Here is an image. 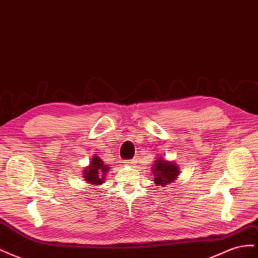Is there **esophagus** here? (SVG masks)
I'll list each match as a JSON object with an SVG mask.
<instances>
[{
  "label": "esophagus",
  "instance_id": "obj_1",
  "mask_svg": "<svg viewBox=\"0 0 258 258\" xmlns=\"http://www.w3.org/2000/svg\"><path fill=\"white\" fill-rule=\"evenodd\" d=\"M126 163H127L128 166H134V165H136V163H137V160H135V159H132V160H128Z\"/></svg>",
  "mask_w": 258,
  "mask_h": 258
}]
</instances>
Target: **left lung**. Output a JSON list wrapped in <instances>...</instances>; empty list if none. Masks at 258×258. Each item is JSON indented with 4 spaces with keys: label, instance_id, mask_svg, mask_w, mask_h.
Masks as SVG:
<instances>
[{
    "label": "left lung",
    "instance_id": "1",
    "mask_svg": "<svg viewBox=\"0 0 258 258\" xmlns=\"http://www.w3.org/2000/svg\"><path fill=\"white\" fill-rule=\"evenodd\" d=\"M155 163L152 166V173L156 186L166 187L173 183L179 175V168L174 161L166 159L163 156H155Z\"/></svg>",
    "mask_w": 258,
    "mask_h": 258
}]
</instances>
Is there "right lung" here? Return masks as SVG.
<instances>
[{
	"instance_id": "add662e5",
	"label": "right lung",
	"mask_w": 258,
	"mask_h": 258,
	"mask_svg": "<svg viewBox=\"0 0 258 258\" xmlns=\"http://www.w3.org/2000/svg\"><path fill=\"white\" fill-rule=\"evenodd\" d=\"M108 170H110V167L104 165L103 160L95 155L90 160L89 166L84 169L83 177L88 184L99 186L104 183Z\"/></svg>"
}]
</instances>
